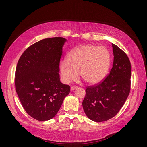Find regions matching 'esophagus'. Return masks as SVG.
Here are the masks:
<instances>
[{
	"instance_id": "34e87169",
	"label": "esophagus",
	"mask_w": 147,
	"mask_h": 147,
	"mask_svg": "<svg viewBox=\"0 0 147 147\" xmlns=\"http://www.w3.org/2000/svg\"><path fill=\"white\" fill-rule=\"evenodd\" d=\"M77 88H78V86H73L71 87V90H74L75 89H76Z\"/></svg>"
}]
</instances>
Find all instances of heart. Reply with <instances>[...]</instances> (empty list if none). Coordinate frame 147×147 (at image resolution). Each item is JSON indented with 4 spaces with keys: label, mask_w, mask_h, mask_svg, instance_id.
Here are the masks:
<instances>
[{
    "label": "heart",
    "mask_w": 147,
    "mask_h": 147,
    "mask_svg": "<svg viewBox=\"0 0 147 147\" xmlns=\"http://www.w3.org/2000/svg\"><path fill=\"white\" fill-rule=\"evenodd\" d=\"M110 64L109 51L104 46L84 45L68 53L67 60L62 61L59 69L65 83L81 78L88 84L101 82L105 76Z\"/></svg>",
    "instance_id": "b5f03b06"
}]
</instances>
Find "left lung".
<instances>
[{
    "instance_id": "8db88e82",
    "label": "left lung",
    "mask_w": 147,
    "mask_h": 147,
    "mask_svg": "<svg viewBox=\"0 0 147 147\" xmlns=\"http://www.w3.org/2000/svg\"><path fill=\"white\" fill-rule=\"evenodd\" d=\"M114 61L109 74L95 86L87 87L82 105L87 117L102 122L116 115L130 93L131 65L124 51L112 43Z\"/></svg>"
}]
</instances>
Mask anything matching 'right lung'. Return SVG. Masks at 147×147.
I'll return each instance as SVG.
<instances>
[{"mask_svg":"<svg viewBox=\"0 0 147 147\" xmlns=\"http://www.w3.org/2000/svg\"><path fill=\"white\" fill-rule=\"evenodd\" d=\"M63 37L45 38L23 52L15 71V89L29 115L39 121L55 116L70 90L59 79Z\"/></svg>","mask_w":147,"mask_h":147,"instance_id":"obj_1","label":"right lung"}]
</instances>
